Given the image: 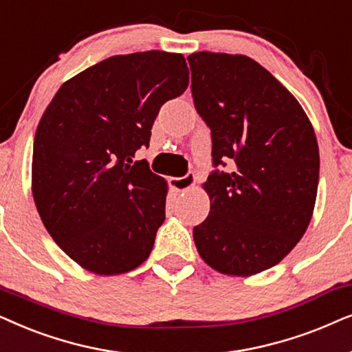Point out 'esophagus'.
<instances>
[{"label":"esophagus","instance_id":"esophagus-1","mask_svg":"<svg viewBox=\"0 0 352 352\" xmlns=\"http://www.w3.org/2000/svg\"><path fill=\"white\" fill-rule=\"evenodd\" d=\"M196 177L193 172H188L184 177H173L170 179V186L177 191H188L195 186Z\"/></svg>","mask_w":352,"mask_h":352}]
</instances>
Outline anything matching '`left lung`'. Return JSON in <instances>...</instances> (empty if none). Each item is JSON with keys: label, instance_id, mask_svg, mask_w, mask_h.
<instances>
[{"label": "left lung", "instance_id": "obj_1", "mask_svg": "<svg viewBox=\"0 0 352 352\" xmlns=\"http://www.w3.org/2000/svg\"><path fill=\"white\" fill-rule=\"evenodd\" d=\"M191 93L210 129L214 170L203 185L208 219L193 228L206 264L250 277L277 265L301 240L318 186V146L296 98L254 59L201 51L188 56Z\"/></svg>", "mask_w": 352, "mask_h": 352}]
</instances>
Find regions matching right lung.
Segmentation results:
<instances>
[{
    "label": "right lung",
    "mask_w": 352,
    "mask_h": 352,
    "mask_svg": "<svg viewBox=\"0 0 352 352\" xmlns=\"http://www.w3.org/2000/svg\"><path fill=\"white\" fill-rule=\"evenodd\" d=\"M188 74L177 53L112 56L63 83L41 116L32 193L51 238L83 269L117 275L148 259L167 184L133 157Z\"/></svg>",
    "instance_id": "1"
}]
</instances>
